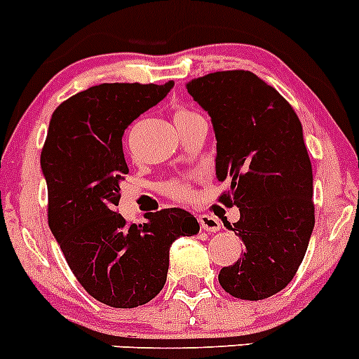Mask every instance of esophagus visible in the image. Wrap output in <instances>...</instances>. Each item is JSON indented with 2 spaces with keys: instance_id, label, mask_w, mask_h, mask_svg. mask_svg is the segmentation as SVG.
Wrapping results in <instances>:
<instances>
[{
  "instance_id": "1",
  "label": "esophagus",
  "mask_w": 359,
  "mask_h": 359,
  "mask_svg": "<svg viewBox=\"0 0 359 359\" xmlns=\"http://www.w3.org/2000/svg\"><path fill=\"white\" fill-rule=\"evenodd\" d=\"M198 221L202 230H205V232H217V230L221 229V221L217 219V217L209 216V214H202V216H198Z\"/></svg>"
}]
</instances>
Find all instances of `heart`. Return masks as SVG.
<instances>
[{"label": "heart", "instance_id": "b5f03b06", "mask_svg": "<svg viewBox=\"0 0 359 359\" xmlns=\"http://www.w3.org/2000/svg\"><path fill=\"white\" fill-rule=\"evenodd\" d=\"M200 115L189 111V109H177L175 113V123H184L189 122V120L198 118ZM164 193L175 200H187L191 196V187L187 184L180 182V180H173V182H168L164 186Z\"/></svg>", "mask_w": 359, "mask_h": 359}]
</instances>
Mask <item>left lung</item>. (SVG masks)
I'll return each mask as SVG.
<instances>
[{
    "instance_id": "left-lung-1",
    "label": "left lung",
    "mask_w": 359,
    "mask_h": 359,
    "mask_svg": "<svg viewBox=\"0 0 359 359\" xmlns=\"http://www.w3.org/2000/svg\"><path fill=\"white\" fill-rule=\"evenodd\" d=\"M186 88L212 120L216 175L230 182L219 202L241 212L230 230L244 253L219 271V285L239 299H266L296 276L316 225L303 127L292 106L250 70L207 74Z\"/></svg>"
}]
</instances>
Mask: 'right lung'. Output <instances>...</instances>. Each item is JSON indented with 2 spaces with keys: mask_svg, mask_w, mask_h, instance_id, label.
Here are the masks:
<instances>
[{
  "mask_svg": "<svg viewBox=\"0 0 359 359\" xmlns=\"http://www.w3.org/2000/svg\"><path fill=\"white\" fill-rule=\"evenodd\" d=\"M172 88L173 81L102 83L76 93L53 113L40 154L49 229L83 289L113 308L154 299L166 283L173 241L200 232L196 217L175 207L149 214L143 225L115 212L129 173L123 133Z\"/></svg>",
  "mask_w": 359,
  "mask_h": 359,
  "instance_id": "1",
  "label": "right lung"
}]
</instances>
